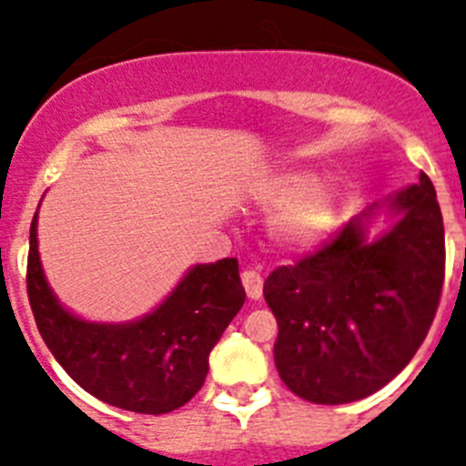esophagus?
I'll return each mask as SVG.
<instances>
[{
	"label": "esophagus",
	"instance_id": "34e87169",
	"mask_svg": "<svg viewBox=\"0 0 466 466\" xmlns=\"http://www.w3.org/2000/svg\"><path fill=\"white\" fill-rule=\"evenodd\" d=\"M242 285H244V291H247L248 299L258 300L262 296V287H265V280H262L260 271H256V268H244V271H242Z\"/></svg>",
	"mask_w": 466,
	"mask_h": 466
}]
</instances>
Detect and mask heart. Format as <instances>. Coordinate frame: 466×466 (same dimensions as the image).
<instances>
[{
    "mask_svg": "<svg viewBox=\"0 0 466 466\" xmlns=\"http://www.w3.org/2000/svg\"><path fill=\"white\" fill-rule=\"evenodd\" d=\"M260 204L278 206L271 218V235L289 251L314 248L332 228L337 218L334 193L316 184L309 172L287 170L256 184Z\"/></svg>",
    "mask_w": 466,
    "mask_h": 466,
    "instance_id": "obj_1",
    "label": "heart"
}]
</instances>
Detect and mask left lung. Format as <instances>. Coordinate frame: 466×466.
<instances>
[{"label":"left lung","instance_id":"obj_1","mask_svg":"<svg viewBox=\"0 0 466 466\" xmlns=\"http://www.w3.org/2000/svg\"><path fill=\"white\" fill-rule=\"evenodd\" d=\"M400 222L366 239L352 218L311 256L278 267L265 300L278 320V375L314 404L363 400L400 375L429 334L444 282V224L435 188L420 181L388 199Z\"/></svg>","mask_w":466,"mask_h":466}]
</instances>
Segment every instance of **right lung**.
<instances>
[{"instance_id": "right-lung-1", "label": "right lung", "mask_w": 466, "mask_h": 466, "mask_svg": "<svg viewBox=\"0 0 466 466\" xmlns=\"http://www.w3.org/2000/svg\"><path fill=\"white\" fill-rule=\"evenodd\" d=\"M26 291L37 329L66 375L116 409L163 415L188 404L208 375V354L242 309L238 260L190 268L152 314L134 323H87L57 303L31 222Z\"/></svg>"}]
</instances>
